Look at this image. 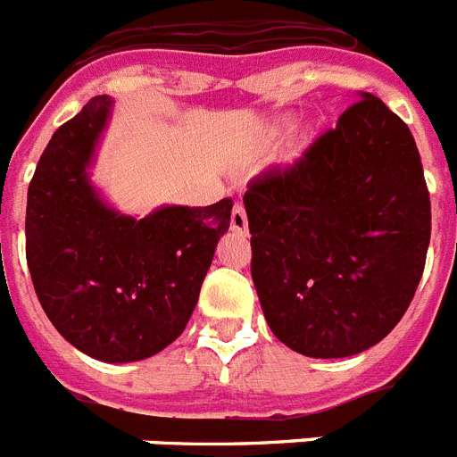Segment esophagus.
Wrapping results in <instances>:
<instances>
[{"label":"esophagus","mask_w":457,"mask_h":457,"mask_svg":"<svg viewBox=\"0 0 457 457\" xmlns=\"http://www.w3.org/2000/svg\"><path fill=\"white\" fill-rule=\"evenodd\" d=\"M231 228L236 233H247V212L243 203H236L231 212Z\"/></svg>","instance_id":"obj_1"}]
</instances>
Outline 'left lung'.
I'll use <instances>...</instances> for the list:
<instances>
[{"mask_svg":"<svg viewBox=\"0 0 457 457\" xmlns=\"http://www.w3.org/2000/svg\"><path fill=\"white\" fill-rule=\"evenodd\" d=\"M252 279L275 337L312 358L370 349L404 317L430 245V191L407 124L362 92L298 162L245 194Z\"/></svg>","mask_w":457,"mask_h":457,"instance_id":"8db88e82","label":"left lung"}]
</instances>
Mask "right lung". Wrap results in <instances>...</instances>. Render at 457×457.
Instances as JSON below:
<instances>
[{
    "label": "right lung",
    "instance_id": "obj_1",
    "mask_svg": "<svg viewBox=\"0 0 457 457\" xmlns=\"http://www.w3.org/2000/svg\"><path fill=\"white\" fill-rule=\"evenodd\" d=\"M108 111V96H92L43 150L27 189L25 252L62 337L96 361L131 362L182 335L233 201L169 205L143 220L104 205L85 169Z\"/></svg>",
    "mask_w": 457,
    "mask_h": 457
}]
</instances>
